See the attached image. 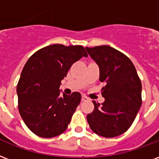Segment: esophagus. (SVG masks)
Listing matches in <instances>:
<instances>
[{
    "instance_id": "esophagus-1",
    "label": "esophagus",
    "mask_w": 159,
    "mask_h": 159,
    "mask_svg": "<svg viewBox=\"0 0 159 159\" xmlns=\"http://www.w3.org/2000/svg\"><path fill=\"white\" fill-rule=\"evenodd\" d=\"M88 100H89V98L86 97L85 95H83V96H82V101H88Z\"/></svg>"
}]
</instances>
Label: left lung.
<instances>
[{
	"instance_id": "left-lung-1",
	"label": "left lung",
	"mask_w": 159,
	"mask_h": 159,
	"mask_svg": "<svg viewBox=\"0 0 159 159\" xmlns=\"http://www.w3.org/2000/svg\"><path fill=\"white\" fill-rule=\"evenodd\" d=\"M99 66V80L105 83V100L93 101L94 109L87 116L91 130L103 137H115L130 127L142 105V83L127 56L109 45L86 47Z\"/></svg>"
}]
</instances>
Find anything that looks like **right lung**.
Instances as JSON below:
<instances>
[{
	"label": "right lung",
	"instance_id": "obj_1",
	"mask_svg": "<svg viewBox=\"0 0 159 159\" xmlns=\"http://www.w3.org/2000/svg\"><path fill=\"white\" fill-rule=\"evenodd\" d=\"M83 56L88 54L81 45L56 43L39 50L26 62L17 86L18 110L33 133L51 138L66 130L82 96L74 92L61 97L59 88Z\"/></svg>",
	"mask_w": 159,
	"mask_h": 159
}]
</instances>
